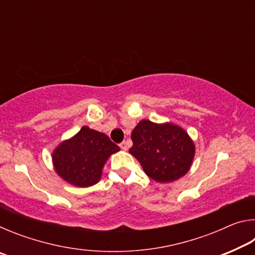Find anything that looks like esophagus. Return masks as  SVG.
<instances>
[{"mask_svg": "<svg viewBox=\"0 0 255 255\" xmlns=\"http://www.w3.org/2000/svg\"><path fill=\"white\" fill-rule=\"evenodd\" d=\"M120 148H122L123 150H127L128 149V145H127L126 141H123V143L120 144Z\"/></svg>", "mask_w": 255, "mask_h": 255, "instance_id": "1", "label": "esophagus"}]
</instances>
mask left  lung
<instances>
[{"label": "left lung", "mask_w": 255, "mask_h": 255, "mask_svg": "<svg viewBox=\"0 0 255 255\" xmlns=\"http://www.w3.org/2000/svg\"><path fill=\"white\" fill-rule=\"evenodd\" d=\"M133 157L150 179L167 183L189 172L196 154V145L179 125L156 124L140 120L131 132Z\"/></svg>", "instance_id": "1"}]
</instances>
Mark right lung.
<instances>
[{
    "instance_id": "1",
    "label": "right lung",
    "mask_w": 255,
    "mask_h": 255,
    "mask_svg": "<svg viewBox=\"0 0 255 255\" xmlns=\"http://www.w3.org/2000/svg\"><path fill=\"white\" fill-rule=\"evenodd\" d=\"M119 150V146L106 133L83 126L74 136L56 146L51 161L55 172L65 182L88 188L100 181L105 164Z\"/></svg>"
}]
</instances>
